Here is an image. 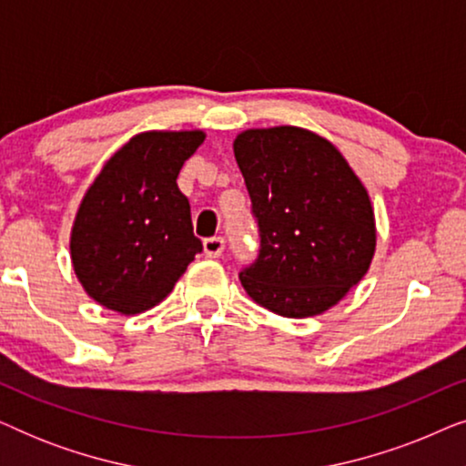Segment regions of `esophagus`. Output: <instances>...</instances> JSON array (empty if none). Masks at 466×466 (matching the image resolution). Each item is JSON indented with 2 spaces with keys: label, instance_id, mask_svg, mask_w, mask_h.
Masks as SVG:
<instances>
[{
  "label": "esophagus",
  "instance_id": "34e87169",
  "mask_svg": "<svg viewBox=\"0 0 466 466\" xmlns=\"http://www.w3.org/2000/svg\"><path fill=\"white\" fill-rule=\"evenodd\" d=\"M203 250H206L209 258H218L222 250H225V239H222V238H209V239L203 241Z\"/></svg>",
  "mask_w": 466,
  "mask_h": 466
}]
</instances>
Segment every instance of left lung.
Here are the masks:
<instances>
[{"label": "left lung", "mask_w": 466, "mask_h": 466, "mask_svg": "<svg viewBox=\"0 0 466 466\" xmlns=\"http://www.w3.org/2000/svg\"><path fill=\"white\" fill-rule=\"evenodd\" d=\"M233 152L260 228L257 263L239 273L244 290L284 318L330 309L375 254L365 184L327 137L303 127L246 129Z\"/></svg>", "instance_id": "1"}]
</instances>
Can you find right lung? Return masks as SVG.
I'll list each match as a JSON object with an SVG mask.
<instances>
[{"instance_id": "obj_1", "label": "right lung", "mask_w": 466, "mask_h": 466, "mask_svg": "<svg viewBox=\"0 0 466 466\" xmlns=\"http://www.w3.org/2000/svg\"><path fill=\"white\" fill-rule=\"evenodd\" d=\"M203 139L199 129L137 133L86 188L69 254L82 289L106 309L133 316L155 308L203 250L176 184Z\"/></svg>"}]
</instances>
